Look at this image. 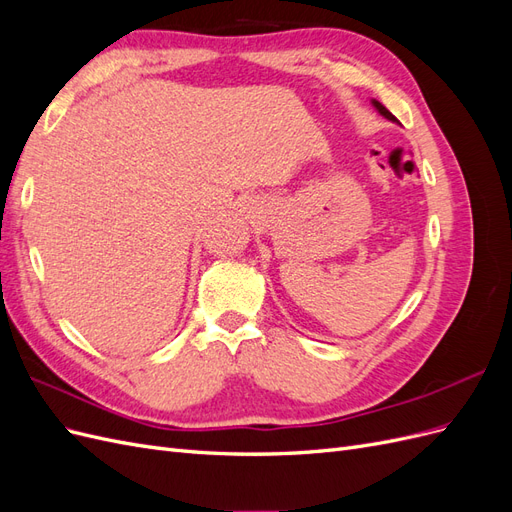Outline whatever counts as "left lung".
Masks as SVG:
<instances>
[{"label":"left lung","instance_id":"obj_1","mask_svg":"<svg viewBox=\"0 0 512 512\" xmlns=\"http://www.w3.org/2000/svg\"><path fill=\"white\" fill-rule=\"evenodd\" d=\"M371 106H374L376 108V111L384 117V119H389V121H395L397 123V117L389 111V108H386V106H382L378 100H371Z\"/></svg>","mask_w":512,"mask_h":512}]
</instances>
